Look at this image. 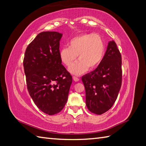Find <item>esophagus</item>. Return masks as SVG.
Segmentation results:
<instances>
[{"instance_id": "1", "label": "esophagus", "mask_w": 146, "mask_h": 146, "mask_svg": "<svg viewBox=\"0 0 146 146\" xmlns=\"http://www.w3.org/2000/svg\"><path fill=\"white\" fill-rule=\"evenodd\" d=\"M73 79L74 81H76V82H77V81H78L80 80V79L76 77V76H73Z\"/></svg>"}]
</instances>
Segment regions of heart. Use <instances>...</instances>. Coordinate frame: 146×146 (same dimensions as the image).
Here are the masks:
<instances>
[{
    "instance_id": "heart-1",
    "label": "heart",
    "mask_w": 146,
    "mask_h": 146,
    "mask_svg": "<svg viewBox=\"0 0 146 146\" xmlns=\"http://www.w3.org/2000/svg\"><path fill=\"white\" fill-rule=\"evenodd\" d=\"M69 47L60 50V57L64 65L69 67L78 55L80 60L69 68L70 73L80 75L88 69L93 70L100 65L106 51L103 39L94 33H84L73 37L68 43Z\"/></svg>"
}]
</instances>
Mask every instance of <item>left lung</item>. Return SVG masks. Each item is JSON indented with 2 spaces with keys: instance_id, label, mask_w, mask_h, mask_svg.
<instances>
[{
  "instance_id": "8db88e82",
  "label": "left lung",
  "mask_w": 146,
  "mask_h": 146,
  "mask_svg": "<svg viewBox=\"0 0 146 146\" xmlns=\"http://www.w3.org/2000/svg\"><path fill=\"white\" fill-rule=\"evenodd\" d=\"M121 64L119 50L112 40L100 65L81 78L85 88L86 104L91 113L102 114L115 103L122 83Z\"/></svg>"
}]
</instances>
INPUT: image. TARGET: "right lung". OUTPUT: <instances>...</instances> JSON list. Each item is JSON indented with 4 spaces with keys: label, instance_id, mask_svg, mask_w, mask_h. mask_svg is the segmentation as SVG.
<instances>
[{
    "label": "right lung",
    "instance_id": "right-lung-1",
    "mask_svg": "<svg viewBox=\"0 0 146 146\" xmlns=\"http://www.w3.org/2000/svg\"><path fill=\"white\" fill-rule=\"evenodd\" d=\"M62 33L42 32L27 46L23 67L30 96L43 113H60L67 102L72 76L62 64Z\"/></svg>",
    "mask_w": 146,
    "mask_h": 146
}]
</instances>
